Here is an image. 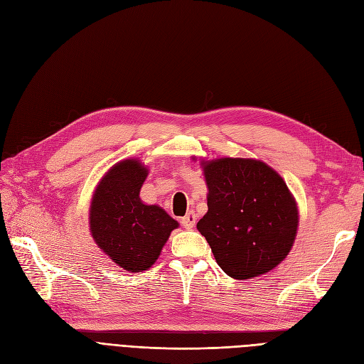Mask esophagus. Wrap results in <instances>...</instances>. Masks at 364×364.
I'll list each match as a JSON object with an SVG mask.
<instances>
[{
  "label": "esophagus",
  "instance_id": "1",
  "mask_svg": "<svg viewBox=\"0 0 364 364\" xmlns=\"http://www.w3.org/2000/svg\"><path fill=\"white\" fill-rule=\"evenodd\" d=\"M195 224H196V215H195L193 212H189V213H187V215L181 219V225H183L184 228H187V230L193 228Z\"/></svg>",
  "mask_w": 364,
  "mask_h": 364
}]
</instances>
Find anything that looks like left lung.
<instances>
[{"instance_id": "obj_1", "label": "left lung", "mask_w": 364, "mask_h": 364, "mask_svg": "<svg viewBox=\"0 0 364 364\" xmlns=\"http://www.w3.org/2000/svg\"><path fill=\"white\" fill-rule=\"evenodd\" d=\"M207 213L196 224L228 277L267 274L289 255L299 212L281 175L262 160H201Z\"/></svg>"}]
</instances>
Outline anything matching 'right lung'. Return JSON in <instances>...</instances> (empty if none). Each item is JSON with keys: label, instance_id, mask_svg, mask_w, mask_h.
Listing matches in <instances>:
<instances>
[{"label": "right lung", "instance_id": "obj_1", "mask_svg": "<svg viewBox=\"0 0 364 364\" xmlns=\"http://www.w3.org/2000/svg\"><path fill=\"white\" fill-rule=\"evenodd\" d=\"M148 166L139 159L113 165L95 187L89 230L98 248L128 272H144L156 263L178 222L156 204H145L140 189Z\"/></svg>", "mask_w": 364, "mask_h": 364}]
</instances>
